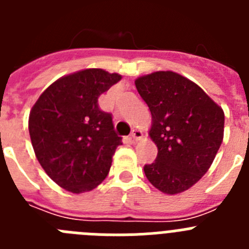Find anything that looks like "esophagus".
<instances>
[{
  "label": "esophagus",
  "instance_id": "1",
  "mask_svg": "<svg viewBox=\"0 0 249 249\" xmlns=\"http://www.w3.org/2000/svg\"><path fill=\"white\" fill-rule=\"evenodd\" d=\"M131 138L137 142V141H140L143 138V133H142V131H140V129H133L131 133Z\"/></svg>",
  "mask_w": 249,
  "mask_h": 249
}]
</instances>
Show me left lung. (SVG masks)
<instances>
[{"label": "left lung", "instance_id": "8db88e82", "mask_svg": "<svg viewBox=\"0 0 249 249\" xmlns=\"http://www.w3.org/2000/svg\"><path fill=\"white\" fill-rule=\"evenodd\" d=\"M135 85L151 111L149 137L158 148L144 175L166 195L184 192L206 175L221 147L223 109L198 85L172 71L138 77Z\"/></svg>", "mask_w": 249, "mask_h": 249}]
</instances>
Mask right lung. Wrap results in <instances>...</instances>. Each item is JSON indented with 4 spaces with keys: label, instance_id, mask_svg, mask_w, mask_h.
<instances>
[{
    "label": "right lung",
    "instance_id": "right-lung-1",
    "mask_svg": "<svg viewBox=\"0 0 249 249\" xmlns=\"http://www.w3.org/2000/svg\"><path fill=\"white\" fill-rule=\"evenodd\" d=\"M121 78L101 68L67 74L48 86L31 109L35 155L48 177L68 192L92 191L108 175L122 138L112 114L98 107V97Z\"/></svg>",
    "mask_w": 249,
    "mask_h": 249
}]
</instances>
